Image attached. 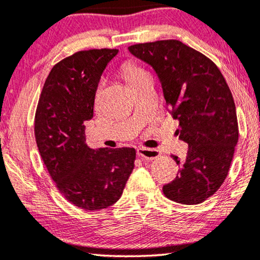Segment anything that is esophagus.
<instances>
[{
  "instance_id": "34e87169",
  "label": "esophagus",
  "mask_w": 260,
  "mask_h": 260,
  "mask_svg": "<svg viewBox=\"0 0 260 260\" xmlns=\"http://www.w3.org/2000/svg\"><path fill=\"white\" fill-rule=\"evenodd\" d=\"M137 154L140 158L147 159V160H152V159L158 158L160 155V152L155 148H146V147H139L137 150Z\"/></svg>"
}]
</instances>
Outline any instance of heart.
Here are the masks:
<instances>
[{
    "label": "heart",
    "instance_id": "obj_1",
    "mask_svg": "<svg viewBox=\"0 0 260 260\" xmlns=\"http://www.w3.org/2000/svg\"><path fill=\"white\" fill-rule=\"evenodd\" d=\"M123 75L126 77L127 82L129 84H133L134 82L143 77V76L148 75V72L136 64L126 63L123 65Z\"/></svg>",
    "mask_w": 260,
    "mask_h": 260
}]
</instances>
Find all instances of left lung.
Here are the masks:
<instances>
[{"label":"left lung","mask_w":260,"mask_h":260,"mask_svg":"<svg viewBox=\"0 0 260 260\" xmlns=\"http://www.w3.org/2000/svg\"><path fill=\"white\" fill-rule=\"evenodd\" d=\"M151 65L161 83L179 139L189 145L184 160L172 155L181 171L162 186L164 195L182 205H199L226 179L239 139L233 96L219 68L179 40H159L128 47Z\"/></svg>","instance_id":"1"}]
</instances>
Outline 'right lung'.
Wrapping results in <instances>:
<instances>
[{
  "mask_svg": "<svg viewBox=\"0 0 260 260\" xmlns=\"http://www.w3.org/2000/svg\"><path fill=\"white\" fill-rule=\"evenodd\" d=\"M117 52L86 50L64 58L48 74L37 107L34 134L44 164L61 195L84 210L114 205L134 169V148L85 144L100 78Z\"/></svg>",
  "mask_w": 260,
  "mask_h": 260,
  "instance_id": "obj_1",
  "label": "right lung"
}]
</instances>
